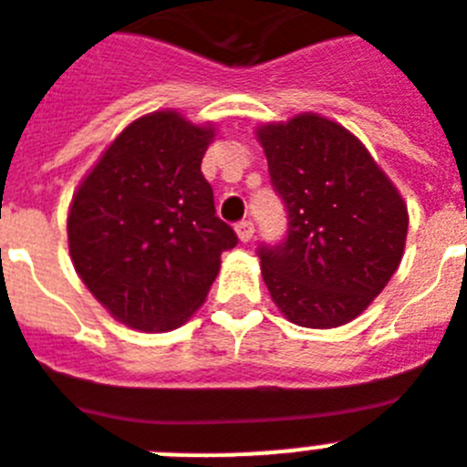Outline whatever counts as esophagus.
<instances>
[{
    "label": "esophagus",
    "mask_w": 467,
    "mask_h": 467,
    "mask_svg": "<svg viewBox=\"0 0 467 467\" xmlns=\"http://www.w3.org/2000/svg\"><path fill=\"white\" fill-rule=\"evenodd\" d=\"M236 234H238V238H241L243 243H250V241H253V236H254V224H253V222H248V219H245V222H238Z\"/></svg>",
    "instance_id": "1"
}]
</instances>
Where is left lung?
Returning <instances> with one entry per match:
<instances>
[{
	"label": "left lung",
	"mask_w": 467,
	"mask_h": 467,
	"mask_svg": "<svg viewBox=\"0 0 467 467\" xmlns=\"http://www.w3.org/2000/svg\"><path fill=\"white\" fill-rule=\"evenodd\" d=\"M288 236L260 245L262 278L288 321L337 328L364 312L401 262L409 213L366 146L317 113L257 127Z\"/></svg>",
	"instance_id": "obj_1"
}]
</instances>
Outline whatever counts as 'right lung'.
Returning <instances> with one entry per match:
<instances>
[{"mask_svg":"<svg viewBox=\"0 0 467 467\" xmlns=\"http://www.w3.org/2000/svg\"><path fill=\"white\" fill-rule=\"evenodd\" d=\"M214 139L177 110L134 119L73 195L75 272L118 321L146 333L179 328L205 302L222 253L238 243L214 214L201 172Z\"/></svg>","mask_w":467,"mask_h":467,"instance_id":"add662e5","label":"right lung"}]
</instances>
